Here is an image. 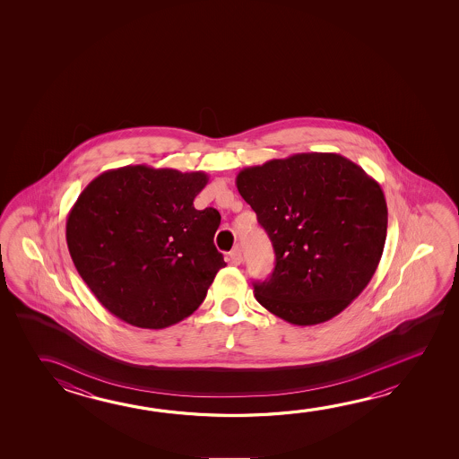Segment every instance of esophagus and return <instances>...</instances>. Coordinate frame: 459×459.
Masks as SVG:
<instances>
[{
    "mask_svg": "<svg viewBox=\"0 0 459 459\" xmlns=\"http://www.w3.org/2000/svg\"><path fill=\"white\" fill-rule=\"evenodd\" d=\"M229 259H230V263L235 264V265H240L243 263V255H241L240 248H235L229 253Z\"/></svg>",
    "mask_w": 459,
    "mask_h": 459,
    "instance_id": "esophagus-1",
    "label": "esophagus"
}]
</instances>
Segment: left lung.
<instances>
[{"mask_svg":"<svg viewBox=\"0 0 459 459\" xmlns=\"http://www.w3.org/2000/svg\"><path fill=\"white\" fill-rule=\"evenodd\" d=\"M237 188L275 251L257 302L298 326L324 324L367 288L383 255V188L339 153H296L243 168Z\"/></svg>","mask_w":459,"mask_h":459,"instance_id":"obj_1","label":"left lung"}]
</instances>
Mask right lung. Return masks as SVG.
<instances>
[{
    "label": "right lung",
    "mask_w": 459,
    "mask_h": 459,
    "mask_svg": "<svg viewBox=\"0 0 459 459\" xmlns=\"http://www.w3.org/2000/svg\"><path fill=\"white\" fill-rule=\"evenodd\" d=\"M204 171L123 166L86 186L68 212L76 271L123 322L161 330L204 302L224 257L214 247L221 214L195 210Z\"/></svg>",
    "instance_id": "add662e5"
}]
</instances>
